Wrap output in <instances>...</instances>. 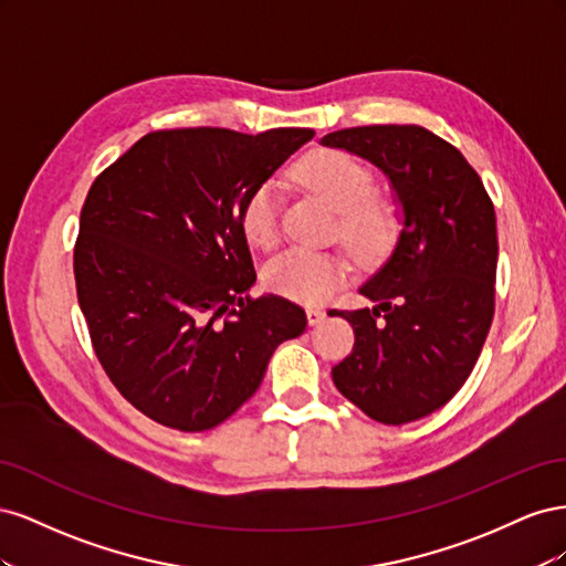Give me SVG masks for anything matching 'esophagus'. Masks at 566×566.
<instances>
[{
	"label": "esophagus",
	"mask_w": 566,
	"mask_h": 566,
	"mask_svg": "<svg viewBox=\"0 0 566 566\" xmlns=\"http://www.w3.org/2000/svg\"><path fill=\"white\" fill-rule=\"evenodd\" d=\"M323 318H325L323 310H316V306H310V310H306V321H310V325H318Z\"/></svg>",
	"instance_id": "esophagus-1"
}]
</instances>
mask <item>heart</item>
Instances as JSON below:
<instances>
[{
  "label": "heart",
  "mask_w": 566,
  "mask_h": 566,
  "mask_svg": "<svg viewBox=\"0 0 566 566\" xmlns=\"http://www.w3.org/2000/svg\"><path fill=\"white\" fill-rule=\"evenodd\" d=\"M297 179L314 188L337 212L335 233L358 262H380L399 243L401 214L397 205L375 196L370 167L342 150H318L297 165ZM281 188L256 184L241 208V229L256 248H271L281 235ZM349 276L339 252L285 248L264 262L262 279L273 293L302 304H321Z\"/></svg>",
  "instance_id": "obj_1"
}]
</instances>
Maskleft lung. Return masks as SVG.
Returning a JSON list of instances; mask_svg holds the SVG:
<instances>
[{
	"label": "left lung",
	"instance_id": "1",
	"mask_svg": "<svg viewBox=\"0 0 566 566\" xmlns=\"http://www.w3.org/2000/svg\"><path fill=\"white\" fill-rule=\"evenodd\" d=\"M323 144L378 165L403 208L397 250L361 285L373 310L331 312L354 328L333 382L373 420H420L455 397L486 342L499 264L493 202L462 153L424 127H349Z\"/></svg>",
	"mask_w": 566,
	"mask_h": 566
}]
</instances>
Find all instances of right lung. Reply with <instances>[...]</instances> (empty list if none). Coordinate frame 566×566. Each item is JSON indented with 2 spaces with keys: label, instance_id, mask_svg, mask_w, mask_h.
<instances>
[{
  "label": "right lung",
  "instance_id": "add662e5",
  "mask_svg": "<svg viewBox=\"0 0 566 566\" xmlns=\"http://www.w3.org/2000/svg\"><path fill=\"white\" fill-rule=\"evenodd\" d=\"M314 129H158L101 172L80 212L73 271L92 347L150 420L212 430L260 387L302 306L250 297L243 200Z\"/></svg>",
  "mask_w": 566,
  "mask_h": 566
}]
</instances>
